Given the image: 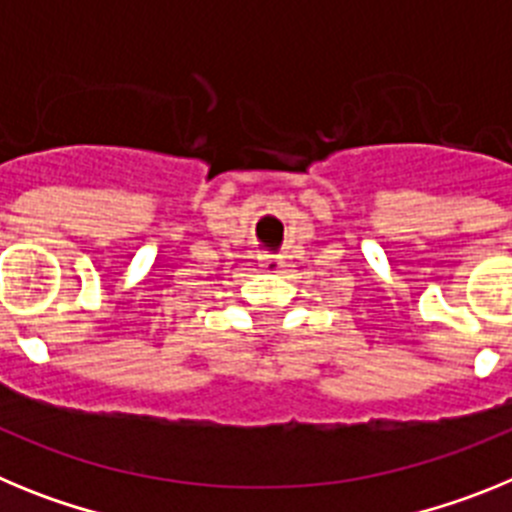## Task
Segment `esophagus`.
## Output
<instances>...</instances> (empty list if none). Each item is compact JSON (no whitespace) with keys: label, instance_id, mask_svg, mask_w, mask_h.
<instances>
[{"label":"esophagus","instance_id":"1","mask_svg":"<svg viewBox=\"0 0 512 512\" xmlns=\"http://www.w3.org/2000/svg\"><path fill=\"white\" fill-rule=\"evenodd\" d=\"M282 264L284 261L279 259V256H261V269L264 271H269V274H277L279 269H282Z\"/></svg>","mask_w":512,"mask_h":512}]
</instances>
